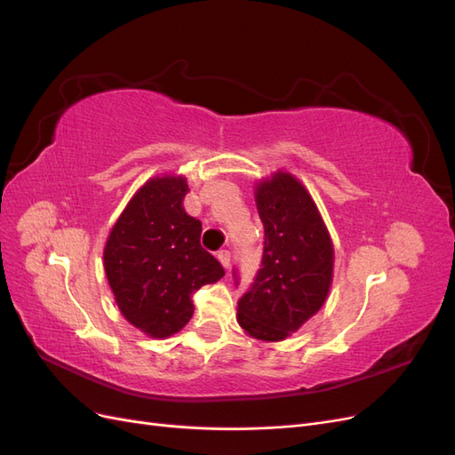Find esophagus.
<instances>
[{
	"label": "esophagus",
	"mask_w": 455,
	"mask_h": 455,
	"mask_svg": "<svg viewBox=\"0 0 455 455\" xmlns=\"http://www.w3.org/2000/svg\"><path fill=\"white\" fill-rule=\"evenodd\" d=\"M216 258L220 259V264H222L226 269H229V261H231L229 251H220V252L216 254Z\"/></svg>",
	"instance_id": "1"
}]
</instances>
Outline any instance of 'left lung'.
Segmentation results:
<instances>
[{"mask_svg":"<svg viewBox=\"0 0 455 455\" xmlns=\"http://www.w3.org/2000/svg\"><path fill=\"white\" fill-rule=\"evenodd\" d=\"M264 224V256L252 288L237 304L251 338L283 341L323 307L334 275V244L306 186L284 171L254 189Z\"/></svg>","mask_w":455,"mask_h":455,"instance_id":"8db88e82","label":"left lung"}]
</instances>
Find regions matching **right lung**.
<instances>
[{"label":"right lung","mask_w":455,"mask_h":455,"mask_svg":"<svg viewBox=\"0 0 455 455\" xmlns=\"http://www.w3.org/2000/svg\"><path fill=\"white\" fill-rule=\"evenodd\" d=\"M186 176H154L109 231L104 271L123 316L149 338H169L194 315L191 294L224 277L201 246V222L184 209Z\"/></svg>","instance_id":"right-lung-1"}]
</instances>
